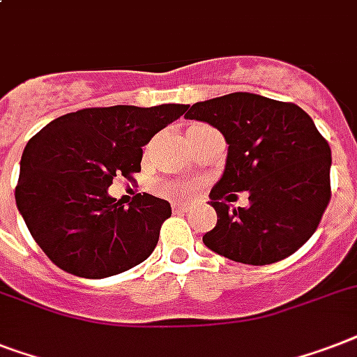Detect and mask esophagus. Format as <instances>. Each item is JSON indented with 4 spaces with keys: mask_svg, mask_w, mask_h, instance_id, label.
I'll use <instances>...</instances> for the list:
<instances>
[{
    "mask_svg": "<svg viewBox=\"0 0 357 357\" xmlns=\"http://www.w3.org/2000/svg\"><path fill=\"white\" fill-rule=\"evenodd\" d=\"M172 208H174V213H187L188 211V205L185 204H172Z\"/></svg>",
    "mask_w": 357,
    "mask_h": 357,
    "instance_id": "esophagus-1",
    "label": "esophagus"
}]
</instances>
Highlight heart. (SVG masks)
Instances as JSON below:
<instances>
[{"label": "heart", "instance_id": "1", "mask_svg": "<svg viewBox=\"0 0 357 357\" xmlns=\"http://www.w3.org/2000/svg\"><path fill=\"white\" fill-rule=\"evenodd\" d=\"M155 188L161 196L174 199H190L196 194V185L188 181H169V183H159Z\"/></svg>", "mask_w": 357, "mask_h": 357}]
</instances>
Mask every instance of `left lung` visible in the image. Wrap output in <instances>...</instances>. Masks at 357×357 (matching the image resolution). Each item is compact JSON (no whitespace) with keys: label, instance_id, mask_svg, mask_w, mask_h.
Instances as JSON below:
<instances>
[{"label":"left lung","instance_id":"left-lung-1","mask_svg":"<svg viewBox=\"0 0 357 357\" xmlns=\"http://www.w3.org/2000/svg\"><path fill=\"white\" fill-rule=\"evenodd\" d=\"M229 144L224 176L211 190L218 214L204 244L234 262L266 266L294 255L315 233L328 207L332 152L308 113L294 102L229 93L187 106ZM248 190L250 207L231 209Z\"/></svg>","mask_w":357,"mask_h":357}]
</instances>
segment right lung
I'll list each match as a JSON object with an SVG mask.
<instances>
[{
    "instance_id": "1",
    "label": "right lung",
    "mask_w": 357,
    "mask_h": 357,
    "mask_svg": "<svg viewBox=\"0 0 357 357\" xmlns=\"http://www.w3.org/2000/svg\"><path fill=\"white\" fill-rule=\"evenodd\" d=\"M185 109V104L84 108L54 119L29 141L16 205L54 266L104 279L149 259L172 214L170 204L143 192L124 207L108 187L141 172L144 144Z\"/></svg>"
}]
</instances>
